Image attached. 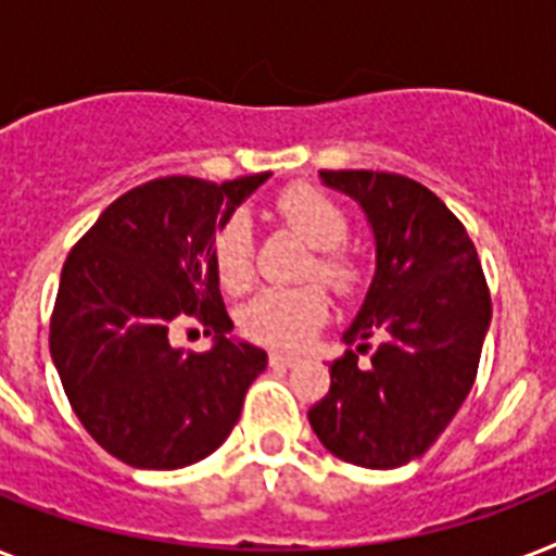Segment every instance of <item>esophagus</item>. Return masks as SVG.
<instances>
[{
    "mask_svg": "<svg viewBox=\"0 0 556 556\" xmlns=\"http://www.w3.org/2000/svg\"><path fill=\"white\" fill-rule=\"evenodd\" d=\"M268 361H270V366H294L300 357L291 355V352H270Z\"/></svg>",
    "mask_w": 556,
    "mask_h": 556,
    "instance_id": "1",
    "label": "esophagus"
}]
</instances>
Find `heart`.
<instances>
[{"label":"heart","mask_w":556,"mask_h":556,"mask_svg":"<svg viewBox=\"0 0 556 556\" xmlns=\"http://www.w3.org/2000/svg\"><path fill=\"white\" fill-rule=\"evenodd\" d=\"M277 213L305 242L320 248L314 274L340 294H352L361 282V265L352 253L338 248L349 236L346 210L317 187L294 185L279 192ZM213 265L218 282L230 294H242L251 288L253 230L248 216L236 213L218 227L213 239ZM326 314L329 300L320 286L265 288L239 312V329L248 340L291 349L305 343L314 329H320Z\"/></svg>","instance_id":"heart-1"}]
</instances>
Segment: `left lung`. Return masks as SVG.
<instances>
[{"mask_svg":"<svg viewBox=\"0 0 556 556\" xmlns=\"http://www.w3.org/2000/svg\"><path fill=\"white\" fill-rule=\"evenodd\" d=\"M320 178L364 207L375 277L308 421L338 458L389 470L424 456L473 389L491 291L465 225L432 190L371 169H320ZM369 348L370 364L357 367Z\"/></svg>","mask_w":556,"mask_h":556,"instance_id":"obj_1","label":"left lung"}]
</instances>
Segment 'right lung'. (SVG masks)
<instances>
[{
	"instance_id": "right-lung-1",
	"label": "right lung",
	"mask_w": 556,
	"mask_h": 556,
	"mask_svg": "<svg viewBox=\"0 0 556 556\" xmlns=\"http://www.w3.org/2000/svg\"><path fill=\"white\" fill-rule=\"evenodd\" d=\"M268 173L204 181L167 176L112 201L63 265L48 346L74 415L129 467L176 470L230 435L244 392L268 366L230 340L213 239ZM199 321L210 353L173 350L168 331Z\"/></svg>"
}]
</instances>
